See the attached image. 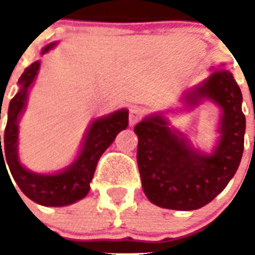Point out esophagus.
Instances as JSON below:
<instances>
[{"label":"esophagus","mask_w":255,"mask_h":255,"mask_svg":"<svg viewBox=\"0 0 255 255\" xmlns=\"http://www.w3.org/2000/svg\"><path fill=\"white\" fill-rule=\"evenodd\" d=\"M144 115V111L141 108H132L129 112V126H135Z\"/></svg>","instance_id":"1"}]
</instances>
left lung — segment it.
<instances>
[{
  "label": "left lung",
  "mask_w": 255,
  "mask_h": 255,
  "mask_svg": "<svg viewBox=\"0 0 255 255\" xmlns=\"http://www.w3.org/2000/svg\"><path fill=\"white\" fill-rule=\"evenodd\" d=\"M184 99L189 106L209 99L221 107V136L212 155L190 147L161 115L144 118L133 129L139 137L137 165L144 193L165 209L194 210L209 204L236 174L244 153L246 119L233 74L214 70Z\"/></svg>",
  "instance_id": "1"
}]
</instances>
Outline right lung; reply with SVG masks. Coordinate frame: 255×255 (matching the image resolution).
Wrapping results in <instances>:
<instances>
[{
    "label": "right lung",
    "mask_w": 255,
    "mask_h": 255,
    "mask_svg": "<svg viewBox=\"0 0 255 255\" xmlns=\"http://www.w3.org/2000/svg\"><path fill=\"white\" fill-rule=\"evenodd\" d=\"M55 45L57 42L46 46L42 50V55L53 49ZM39 66L41 62L35 61L29 67H26L21 78L18 79L19 91L10 100L2 145L0 135V170L1 165H3V168L7 165L14 181L17 182L22 193L39 205L66 206L87 196L90 182L94 177V172L100 156L111 145L116 135L127 128L128 111L123 108L111 115L94 120L86 133L79 156L71 165L62 172L41 174L26 169L25 167H22L18 159V119L25 110L29 88L37 77Z\"/></svg>",
    "instance_id": "1"
}]
</instances>
